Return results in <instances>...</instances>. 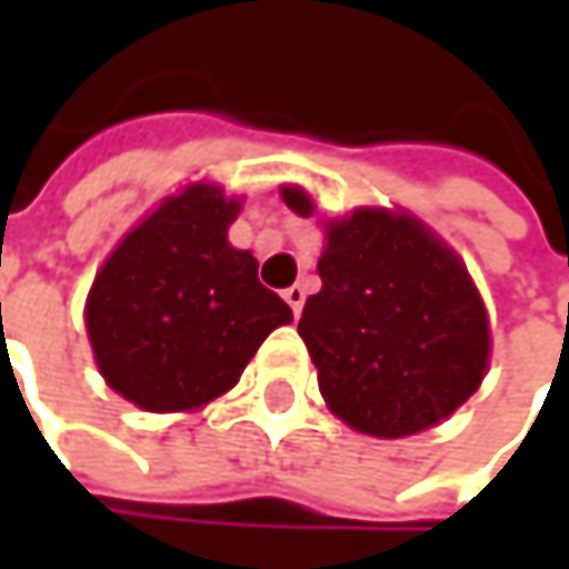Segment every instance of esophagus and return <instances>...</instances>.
Masks as SVG:
<instances>
[{
  "label": "esophagus",
  "mask_w": 569,
  "mask_h": 569,
  "mask_svg": "<svg viewBox=\"0 0 569 569\" xmlns=\"http://www.w3.org/2000/svg\"><path fill=\"white\" fill-rule=\"evenodd\" d=\"M283 299L289 302L292 316H299V312H302V306H306V289H302L299 283L289 286V289H283Z\"/></svg>",
  "instance_id": "1"
}]
</instances>
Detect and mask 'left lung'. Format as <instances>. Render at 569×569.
Masks as SVG:
<instances>
[{
  "instance_id": "left-lung-1",
  "label": "left lung",
  "mask_w": 569,
  "mask_h": 569,
  "mask_svg": "<svg viewBox=\"0 0 569 569\" xmlns=\"http://www.w3.org/2000/svg\"><path fill=\"white\" fill-rule=\"evenodd\" d=\"M299 217L312 200L283 187ZM322 289L306 299L299 336L326 405L356 431L405 438L448 418L478 392L488 309L465 263L408 213L362 207L326 227Z\"/></svg>"
}]
</instances>
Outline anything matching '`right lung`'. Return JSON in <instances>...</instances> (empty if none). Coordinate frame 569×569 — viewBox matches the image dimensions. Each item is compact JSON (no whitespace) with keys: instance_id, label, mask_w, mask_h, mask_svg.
<instances>
[{"instance_id":"right-lung-1","label":"right lung","mask_w":569,"mask_h":569,"mask_svg":"<svg viewBox=\"0 0 569 569\" xmlns=\"http://www.w3.org/2000/svg\"><path fill=\"white\" fill-rule=\"evenodd\" d=\"M240 200L190 183L104 260L84 302L104 382L144 411H190L230 392L292 309L227 243Z\"/></svg>"}]
</instances>
